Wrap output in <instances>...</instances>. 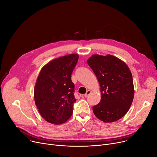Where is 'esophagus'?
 Here are the masks:
<instances>
[{"label":"esophagus","instance_id":"esophagus-1","mask_svg":"<svg viewBox=\"0 0 157 157\" xmlns=\"http://www.w3.org/2000/svg\"><path fill=\"white\" fill-rule=\"evenodd\" d=\"M90 94H91V91H90V90H87L86 92V94L84 95V96H85V98H87V97L88 96V95H89Z\"/></svg>","mask_w":157,"mask_h":157}]
</instances>
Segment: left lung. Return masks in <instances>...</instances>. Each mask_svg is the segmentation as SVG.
I'll use <instances>...</instances> for the list:
<instances>
[{
    "label": "left lung",
    "instance_id": "1",
    "mask_svg": "<svg viewBox=\"0 0 157 157\" xmlns=\"http://www.w3.org/2000/svg\"><path fill=\"white\" fill-rule=\"evenodd\" d=\"M100 86L99 103L92 107L95 117L105 122L122 118L128 112L134 97L132 72L123 61L114 56L93 54L87 60Z\"/></svg>",
    "mask_w": 157,
    "mask_h": 157
}]
</instances>
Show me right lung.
<instances>
[{
  "instance_id": "right-lung-1",
  "label": "right lung",
  "mask_w": 157,
  "mask_h": 157,
  "mask_svg": "<svg viewBox=\"0 0 157 157\" xmlns=\"http://www.w3.org/2000/svg\"><path fill=\"white\" fill-rule=\"evenodd\" d=\"M79 55L71 54L56 58L41 69L34 88V98L38 112L47 122L61 124L73 113L74 84L71 74Z\"/></svg>"
}]
</instances>
